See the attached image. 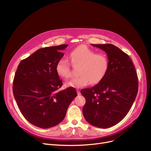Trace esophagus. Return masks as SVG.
Here are the masks:
<instances>
[{
	"mask_svg": "<svg viewBox=\"0 0 151 151\" xmlns=\"http://www.w3.org/2000/svg\"><path fill=\"white\" fill-rule=\"evenodd\" d=\"M76 92H77V93H78V96H79V95H81V93H80V90L77 89V90H76Z\"/></svg>",
	"mask_w": 151,
	"mask_h": 151,
	"instance_id": "obj_1",
	"label": "esophagus"
}]
</instances>
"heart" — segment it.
<instances>
[{
	"label": "heart",
	"instance_id": "obj_1",
	"mask_svg": "<svg viewBox=\"0 0 151 151\" xmlns=\"http://www.w3.org/2000/svg\"><path fill=\"white\" fill-rule=\"evenodd\" d=\"M68 57L71 64L80 66L78 74L66 83L68 87L80 88L92 84H97L104 78L108 69L109 62L106 55L104 54H96V52L85 45H81L71 50ZM57 74L63 79H68L71 76L70 63L65 59L58 60L55 65Z\"/></svg>",
	"mask_w": 151,
	"mask_h": 151
}]
</instances>
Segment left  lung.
Returning <instances> with one entry per match:
<instances>
[{"label": "left lung", "instance_id": "left-lung-1", "mask_svg": "<svg viewBox=\"0 0 151 151\" xmlns=\"http://www.w3.org/2000/svg\"><path fill=\"white\" fill-rule=\"evenodd\" d=\"M92 45L105 51L109 66L97 84L81 89L86 99L83 113L90 124L106 129L121 122L129 113L138 93V78L128 54L111 44Z\"/></svg>", "mask_w": 151, "mask_h": 151}]
</instances>
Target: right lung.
<instances>
[{"mask_svg":"<svg viewBox=\"0 0 151 151\" xmlns=\"http://www.w3.org/2000/svg\"><path fill=\"white\" fill-rule=\"evenodd\" d=\"M68 45L38 50L19 63L14 75V97L23 116L42 129L57 125L64 119L71 102L77 96L73 87L59 91L62 81L55 65Z\"/></svg>","mask_w":151,"mask_h":151,"instance_id":"1","label":"right lung"}]
</instances>
